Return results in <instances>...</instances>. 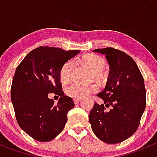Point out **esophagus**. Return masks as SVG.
<instances>
[{
	"label": "esophagus",
	"instance_id": "obj_1",
	"mask_svg": "<svg viewBox=\"0 0 157 157\" xmlns=\"http://www.w3.org/2000/svg\"><path fill=\"white\" fill-rule=\"evenodd\" d=\"M73 102H74V103L75 104H77V103H79V102H80V99H73Z\"/></svg>",
	"mask_w": 157,
	"mask_h": 157
}]
</instances>
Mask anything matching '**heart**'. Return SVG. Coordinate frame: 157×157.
<instances>
[{"instance_id":"heart-1","label":"heart","mask_w":157,"mask_h":157,"mask_svg":"<svg viewBox=\"0 0 157 157\" xmlns=\"http://www.w3.org/2000/svg\"><path fill=\"white\" fill-rule=\"evenodd\" d=\"M81 62L93 72V77L95 79L101 78L102 72L106 67V62L103 58L95 54H88L81 58ZM74 65V62L73 60L67 61L62 65L59 71V77L62 83L65 84L70 80ZM96 90L97 88L95 85L72 84L65 88V92L69 97L75 99H80L86 98L91 94L95 93Z\"/></svg>"}]
</instances>
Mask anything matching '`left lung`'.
Instances as JSON below:
<instances>
[{"label":"left lung","mask_w":157,"mask_h":157,"mask_svg":"<svg viewBox=\"0 0 157 157\" xmlns=\"http://www.w3.org/2000/svg\"><path fill=\"white\" fill-rule=\"evenodd\" d=\"M105 54L110 72L104 90L97 95L104 104L95 103L89 114L93 133L107 144H118L137 129L146 106L144 78L134 60L112 47L95 49ZM111 106L110 110L106 107Z\"/></svg>","instance_id":"1"}]
</instances>
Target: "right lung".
<instances>
[{"instance_id": "add662e5", "label": "right lung", "mask_w": 157, "mask_h": 157, "mask_svg": "<svg viewBox=\"0 0 157 157\" xmlns=\"http://www.w3.org/2000/svg\"><path fill=\"white\" fill-rule=\"evenodd\" d=\"M79 53L80 50L39 46L27 54L16 68L11 88L16 121L36 141H51L65 127L68 111L74 103L64 95L59 71ZM50 93L59 95L58 104L48 99Z\"/></svg>"}]
</instances>
